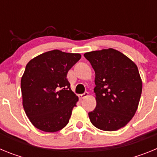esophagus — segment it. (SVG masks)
<instances>
[{"mask_svg": "<svg viewBox=\"0 0 157 157\" xmlns=\"http://www.w3.org/2000/svg\"><path fill=\"white\" fill-rule=\"evenodd\" d=\"M88 96H89V93L86 92V93H84V94H80L79 98H80V99H84V98H87Z\"/></svg>", "mask_w": 157, "mask_h": 157, "instance_id": "1", "label": "esophagus"}]
</instances>
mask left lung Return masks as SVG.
Returning a JSON list of instances; mask_svg holds the SVG:
<instances>
[{
  "label": "left lung",
  "instance_id": "8db88e82",
  "mask_svg": "<svg viewBox=\"0 0 157 157\" xmlns=\"http://www.w3.org/2000/svg\"><path fill=\"white\" fill-rule=\"evenodd\" d=\"M95 71L97 106L89 112L93 125L105 131L125 127L138 109L142 82L138 67L114 48L84 54Z\"/></svg>",
  "mask_w": 157,
  "mask_h": 157
}]
</instances>
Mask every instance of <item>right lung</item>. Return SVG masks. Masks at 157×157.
Here are the masks:
<instances>
[{
  "mask_svg": "<svg viewBox=\"0 0 157 157\" xmlns=\"http://www.w3.org/2000/svg\"><path fill=\"white\" fill-rule=\"evenodd\" d=\"M79 53L58 49L30 59L21 78L23 106L30 123L45 132H56L68 123L78 101L67 78Z\"/></svg>",
  "mask_w": 157,
  "mask_h": 157,
  "instance_id": "obj_1",
  "label": "right lung"
}]
</instances>
